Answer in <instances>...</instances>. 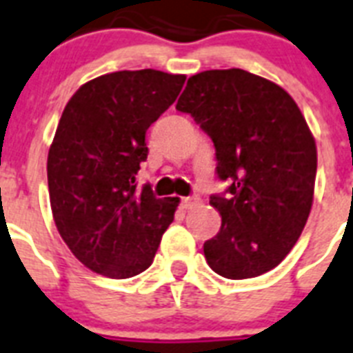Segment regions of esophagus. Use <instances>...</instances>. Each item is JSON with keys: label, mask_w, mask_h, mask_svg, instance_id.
<instances>
[{"label": "esophagus", "mask_w": 353, "mask_h": 353, "mask_svg": "<svg viewBox=\"0 0 353 353\" xmlns=\"http://www.w3.org/2000/svg\"><path fill=\"white\" fill-rule=\"evenodd\" d=\"M181 205L185 210H192V208H196V206L201 205V197L199 196H190V197H183Z\"/></svg>", "instance_id": "1"}]
</instances>
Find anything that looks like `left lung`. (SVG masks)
<instances>
[{"mask_svg":"<svg viewBox=\"0 0 353 353\" xmlns=\"http://www.w3.org/2000/svg\"><path fill=\"white\" fill-rule=\"evenodd\" d=\"M176 108L212 137L217 176L230 181L212 196L221 230L203 246L226 279H250L288 256L310 216L316 139L297 103L274 81L241 68L188 77Z\"/></svg>","mask_w":353,"mask_h":353,"instance_id":"left-lung-1","label":"left lung"}]
</instances>
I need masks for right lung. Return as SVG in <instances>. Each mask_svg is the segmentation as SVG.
<instances>
[{"mask_svg": "<svg viewBox=\"0 0 353 353\" xmlns=\"http://www.w3.org/2000/svg\"><path fill=\"white\" fill-rule=\"evenodd\" d=\"M186 76L154 68L90 79L63 110L48 150L54 223L74 256L96 274L127 279L152 265L179 197H156L136 176L145 136L176 101Z\"/></svg>", "mask_w": 353, "mask_h": 353, "instance_id": "obj_1", "label": "right lung"}]
</instances>
